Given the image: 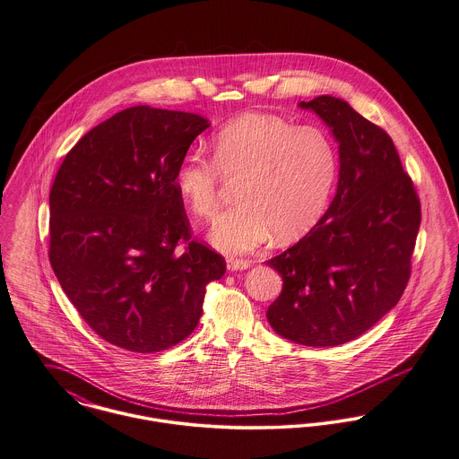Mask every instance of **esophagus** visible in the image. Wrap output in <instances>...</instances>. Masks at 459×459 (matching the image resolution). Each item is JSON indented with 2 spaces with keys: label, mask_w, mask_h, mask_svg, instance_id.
Masks as SVG:
<instances>
[{
  "label": "esophagus",
  "mask_w": 459,
  "mask_h": 459,
  "mask_svg": "<svg viewBox=\"0 0 459 459\" xmlns=\"http://www.w3.org/2000/svg\"><path fill=\"white\" fill-rule=\"evenodd\" d=\"M226 266H228V270L230 272H242V270H247L252 266V263L250 261H246V259H235V257H230L228 261H226Z\"/></svg>",
  "instance_id": "34e87169"
}]
</instances>
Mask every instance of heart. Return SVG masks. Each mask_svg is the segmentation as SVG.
<instances>
[{
	"label": "heart",
	"mask_w": 459,
	"mask_h": 459,
	"mask_svg": "<svg viewBox=\"0 0 459 459\" xmlns=\"http://www.w3.org/2000/svg\"><path fill=\"white\" fill-rule=\"evenodd\" d=\"M212 160L187 152L175 167L173 186L191 212L209 219L219 205L222 178L237 180L238 205L215 219L212 246L228 255L249 254L275 235L303 237L328 205L336 151L316 126H292L272 114H244L210 142Z\"/></svg>",
	"instance_id": "1"
}]
</instances>
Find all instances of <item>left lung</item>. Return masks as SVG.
<instances>
[{
    "label": "left lung",
    "mask_w": 459,
    "mask_h": 459,
    "mask_svg": "<svg viewBox=\"0 0 459 459\" xmlns=\"http://www.w3.org/2000/svg\"><path fill=\"white\" fill-rule=\"evenodd\" d=\"M338 142L336 195L317 224L266 261L282 277L270 326L294 343L333 347L370 330L402 298L420 224L412 178L391 136L347 101H301Z\"/></svg>",
    "instance_id": "left-lung-1"
}]
</instances>
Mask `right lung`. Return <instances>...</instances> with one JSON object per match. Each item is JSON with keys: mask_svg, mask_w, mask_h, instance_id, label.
Segmentation results:
<instances>
[{"mask_svg": "<svg viewBox=\"0 0 459 459\" xmlns=\"http://www.w3.org/2000/svg\"><path fill=\"white\" fill-rule=\"evenodd\" d=\"M209 126L131 107L85 133L57 169L48 259L83 321L112 345L145 354L182 342L198 326L207 284L226 272L221 254L191 238L173 186Z\"/></svg>", "mask_w": 459, "mask_h": 459, "instance_id": "1", "label": "right lung"}]
</instances>
